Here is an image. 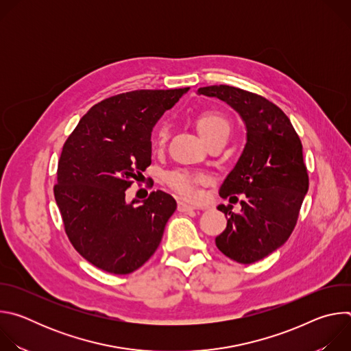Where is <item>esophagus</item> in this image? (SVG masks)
<instances>
[{"label":"esophagus","mask_w":351,"mask_h":351,"mask_svg":"<svg viewBox=\"0 0 351 351\" xmlns=\"http://www.w3.org/2000/svg\"><path fill=\"white\" fill-rule=\"evenodd\" d=\"M178 210H179L180 213H190V211L197 210V207H195V206H191V204H187V203H184V202H179V203H178Z\"/></svg>","instance_id":"34e87169"}]
</instances>
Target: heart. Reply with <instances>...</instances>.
I'll return each mask as SVG.
<instances>
[{
  "mask_svg": "<svg viewBox=\"0 0 351 351\" xmlns=\"http://www.w3.org/2000/svg\"><path fill=\"white\" fill-rule=\"evenodd\" d=\"M195 126L198 129L199 136L207 143L208 140L229 133V122L228 119L215 111H206L202 112L195 118ZM168 137V130L165 128H161L157 130L154 138H153V147L156 149H161L165 145ZM202 180L198 175H194L189 171H175L168 173L167 183L173 189L176 193L186 198H193L197 195L195 184Z\"/></svg>",
  "mask_w": 351,
  "mask_h": 351,
  "instance_id": "b5f03b06",
  "label": "heart"
}]
</instances>
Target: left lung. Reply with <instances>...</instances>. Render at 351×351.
I'll list each match as a JSON object with an SVG mask.
<instances>
[{
	"label": "left lung",
	"instance_id": "obj_1",
	"mask_svg": "<svg viewBox=\"0 0 351 351\" xmlns=\"http://www.w3.org/2000/svg\"><path fill=\"white\" fill-rule=\"evenodd\" d=\"M197 94L219 98L245 128V145L219 189L221 197L244 194L241 210L218 206L228 215L215 244L230 260L253 264L286 243L308 191L303 145L290 119L267 98L237 87H199Z\"/></svg>",
	"mask_w": 351,
	"mask_h": 351
}]
</instances>
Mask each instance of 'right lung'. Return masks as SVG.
Wrapping results in <instances>:
<instances>
[{"instance_id":"obj_1","label":"right lung","mask_w":351,"mask_h":351,"mask_svg":"<svg viewBox=\"0 0 351 351\" xmlns=\"http://www.w3.org/2000/svg\"><path fill=\"white\" fill-rule=\"evenodd\" d=\"M190 87L136 90L95 104L64 144L54 187L66 234L94 267L138 269L158 248L175 198L161 190L126 202V189L152 164V132Z\"/></svg>"}]
</instances>
